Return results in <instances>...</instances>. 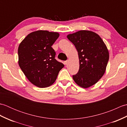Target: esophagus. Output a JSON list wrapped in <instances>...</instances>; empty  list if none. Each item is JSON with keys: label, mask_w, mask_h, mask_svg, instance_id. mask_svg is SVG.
I'll use <instances>...</instances> for the list:
<instances>
[{"label": "esophagus", "mask_w": 127, "mask_h": 127, "mask_svg": "<svg viewBox=\"0 0 127 127\" xmlns=\"http://www.w3.org/2000/svg\"><path fill=\"white\" fill-rule=\"evenodd\" d=\"M68 64V61H64V64H65V65H66L67 64Z\"/></svg>", "instance_id": "1"}]
</instances>
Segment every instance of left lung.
<instances>
[{
  "mask_svg": "<svg viewBox=\"0 0 127 127\" xmlns=\"http://www.w3.org/2000/svg\"><path fill=\"white\" fill-rule=\"evenodd\" d=\"M67 37L76 47L79 58V71L72 78L80 87H90L104 74L109 51L101 37L93 32L80 31L69 34Z\"/></svg>",
  "mask_w": 127,
  "mask_h": 127,
  "instance_id": "obj_1",
  "label": "left lung"
}]
</instances>
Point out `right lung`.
I'll use <instances>...</instances> for the list:
<instances>
[{
	"mask_svg": "<svg viewBox=\"0 0 127 127\" xmlns=\"http://www.w3.org/2000/svg\"><path fill=\"white\" fill-rule=\"evenodd\" d=\"M56 32L37 31L28 34L19 45L18 64L32 83L45 88L55 82L64 65L55 59L51 47L58 39Z\"/></svg>",
	"mask_w": 127,
	"mask_h": 127,
	"instance_id": "right-lung-1",
	"label": "right lung"
}]
</instances>
